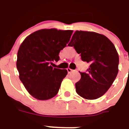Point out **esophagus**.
Segmentation results:
<instances>
[{
	"mask_svg": "<svg viewBox=\"0 0 129 129\" xmlns=\"http://www.w3.org/2000/svg\"><path fill=\"white\" fill-rule=\"evenodd\" d=\"M67 72H68V73H71L72 71H73V70H72L71 69H70V68H67Z\"/></svg>",
	"mask_w": 129,
	"mask_h": 129,
	"instance_id": "obj_1",
	"label": "esophagus"
}]
</instances>
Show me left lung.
<instances>
[{"mask_svg":"<svg viewBox=\"0 0 129 129\" xmlns=\"http://www.w3.org/2000/svg\"><path fill=\"white\" fill-rule=\"evenodd\" d=\"M83 62L90 63L87 73L75 84L78 95L95 100L111 87L118 73L119 56L115 46L107 37L92 31H76L69 42Z\"/></svg>","mask_w":129,"mask_h":129,"instance_id":"8db88e82","label":"left lung"}]
</instances>
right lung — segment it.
I'll use <instances>...</instances> for the list:
<instances>
[{
	"label": "right lung",
	"mask_w": 129,
	"mask_h": 129,
	"mask_svg": "<svg viewBox=\"0 0 129 129\" xmlns=\"http://www.w3.org/2000/svg\"><path fill=\"white\" fill-rule=\"evenodd\" d=\"M72 30L43 29L27 37L17 53L19 78L29 93L39 100L51 99L58 92L66 69L53 68V62L70 40Z\"/></svg>",
	"instance_id": "add662e5"
}]
</instances>
